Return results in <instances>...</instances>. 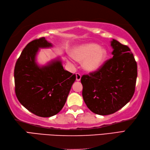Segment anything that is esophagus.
Masks as SVG:
<instances>
[{"mask_svg": "<svg viewBox=\"0 0 150 150\" xmlns=\"http://www.w3.org/2000/svg\"><path fill=\"white\" fill-rule=\"evenodd\" d=\"M81 79V75L79 73H76V80L77 81H80Z\"/></svg>", "mask_w": 150, "mask_h": 150, "instance_id": "34e87169", "label": "esophagus"}]
</instances>
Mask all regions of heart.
<instances>
[{
    "label": "heart",
    "mask_w": 150,
    "mask_h": 150,
    "mask_svg": "<svg viewBox=\"0 0 150 150\" xmlns=\"http://www.w3.org/2000/svg\"><path fill=\"white\" fill-rule=\"evenodd\" d=\"M72 57L79 61L83 62V68L88 72H95L103 65L108 57L105 47L97 44L89 42L79 44L71 50Z\"/></svg>",
    "instance_id": "b5f03b06"
}]
</instances>
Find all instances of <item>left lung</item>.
Returning <instances> with one entry per match:
<instances>
[{"mask_svg":"<svg viewBox=\"0 0 150 150\" xmlns=\"http://www.w3.org/2000/svg\"><path fill=\"white\" fill-rule=\"evenodd\" d=\"M112 59L81 78L82 97L87 107L100 115L112 114L131 100L135 92L137 65L129 47L112 39Z\"/></svg>","mask_w":150,"mask_h":150,"instance_id":"8db88e82","label":"left lung"}]
</instances>
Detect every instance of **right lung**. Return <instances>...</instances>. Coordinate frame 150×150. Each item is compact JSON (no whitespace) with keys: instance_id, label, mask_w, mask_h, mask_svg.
I'll return each mask as SVG.
<instances>
[{"instance_id":"add662e5","label":"right lung","mask_w":150,"mask_h":150,"mask_svg":"<svg viewBox=\"0 0 150 150\" xmlns=\"http://www.w3.org/2000/svg\"><path fill=\"white\" fill-rule=\"evenodd\" d=\"M53 47L45 37L31 41L24 47L15 66V93L30 112L42 117L58 113L66 102L76 75L63 68L60 57L40 66V48Z\"/></svg>"}]
</instances>
